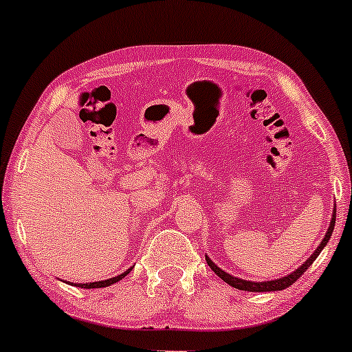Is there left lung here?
I'll list each match as a JSON object with an SVG mask.
<instances>
[{"instance_id":"8db88e82","label":"left lung","mask_w":352,"mask_h":352,"mask_svg":"<svg viewBox=\"0 0 352 352\" xmlns=\"http://www.w3.org/2000/svg\"><path fill=\"white\" fill-rule=\"evenodd\" d=\"M334 223H336V207H334L333 215H331V221H329L328 230H326V235L321 240V243L318 245V248L314 250L313 254H311V256L305 261V263L300 266V268H296V270H294V272H292L289 274H286V276L278 278V280H272V281H250V280H243V278H236V276H233V274L223 272V270H221L220 266L215 265L212 260H210V256H207V254H205V260H207V263H208L210 268H212L213 272L217 273V276H220L221 280H223L225 283H228V285L233 286V288L243 289V292H252V293L281 292V289H286V288H288V286H292L293 283L296 281L298 278H300L301 274L305 273L311 265H313V261L319 256V253L322 252V248H324V246L328 245L329 238H331V235H333Z\"/></svg>"}]
</instances>
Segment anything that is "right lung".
I'll use <instances>...</instances> for the list:
<instances>
[{"label": "right lung", "instance_id": "right-lung-1", "mask_svg": "<svg viewBox=\"0 0 352 352\" xmlns=\"http://www.w3.org/2000/svg\"><path fill=\"white\" fill-rule=\"evenodd\" d=\"M131 270H132V268L125 270L124 273L117 274V276H114V278H107V280H100V281H94V283H69V285L78 286V288H106V286L114 285V283L122 280L124 276H127V274L131 273Z\"/></svg>", "mask_w": 352, "mask_h": 352}]
</instances>
